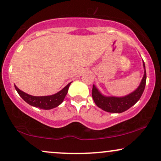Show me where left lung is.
<instances>
[{
    "instance_id": "8db88e82",
    "label": "left lung",
    "mask_w": 161,
    "mask_h": 161,
    "mask_svg": "<svg viewBox=\"0 0 161 161\" xmlns=\"http://www.w3.org/2000/svg\"><path fill=\"white\" fill-rule=\"evenodd\" d=\"M143 66L144 68V73L140 85L135 91L127 96L122 97H106V96L103 95L98 89L93 85V90H92V97H93L96 105L104 111L113 113H123L129 109L130 107L134 106L141 98L144 92V87H145L147 76H146L145 65H144V61Z\"/></svg>"
}]
</instances>
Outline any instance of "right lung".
<instances>
[{"label": "right lung", "mask_w": 161, "mask_h": 161, "mask_svg": "<svg viewBox=\"0 0 161 161\" xmlns=\"http://www.w3.org/2000/svg\"><path fill=\"white\" fill-rule=\"evenodd\" d=\"M71 83H69L68 85L64 86L62 90L58 92L55 94L51 96H44V97H35V96L27 94L22 90H19L16 85L14 86H15V89L17 91V93H19V95L28 104L31 105L32 106H35V107H39V109H51L57 107L58 106H59L63 102L64 97L68 93V88H69Z\"/></svg>", "instance_id": "1"}]
</instances>
